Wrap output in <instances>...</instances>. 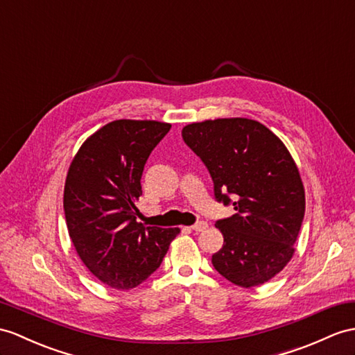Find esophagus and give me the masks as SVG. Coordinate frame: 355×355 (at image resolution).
Returning a JSON list of instances; mask_svg holds the SVG:
<instances>
[{"label":"esophagus","instance_id":"1","mask_svg":"<svg viewBox=\"0 0 355 355\" xmlns=\"http://www.w3.org/2000/svg\"><path fill=\"white\" fill-rule=\"evenodd\" d=\"M206 227H207V223H206V221H197V223L193 224V226L189 227V229H193L194 232H203Z\"/></svg>","mask_w":355,"mask_h":355}]
</instances>
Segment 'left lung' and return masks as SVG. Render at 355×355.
I'll list each match as a JSON object with an SVG mask.
<instances>
[{"instance_id":"obj_1","label":"left lung","mask_w":355,"mask_h":355,"mask_svg":"<svg viewBox=\"0 0 355 355\" xmlns=\"http://www.w3.org/2000/svg\"><path fill=\"white\" fill-rule=\"evenodd\" d=\"M185 144L214 182L215 200L236 212L215 221L224 244L212 265L241 288L279 274L293 254L306 197L298 168L280 138L256 120L217 119L182 129Z\"/></svg>"}]
</instances>
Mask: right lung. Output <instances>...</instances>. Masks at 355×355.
I'll return each mask as SVG.
<instances>
[{
	"instance_id": "right-lung-1",
	"label": "right lung",
	"mask_w": 355,
	"mask_h": 355,
	"mask_svg": "<svg viewBox=\"0 0 355 355\" xmlns=\"http://www.w3.org/2000/svg\"><path fill=\"white\" fill-rule=\"evenodd\" d=\"M171 125L114 120L84 141L69 167L64 217L78 256L94 277L131 289L157 271L179 229L138 223L135 200L152 150Z\"/></svg>"
}]
</instances>
